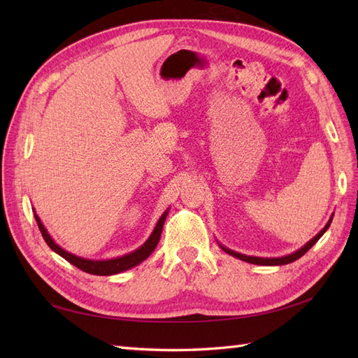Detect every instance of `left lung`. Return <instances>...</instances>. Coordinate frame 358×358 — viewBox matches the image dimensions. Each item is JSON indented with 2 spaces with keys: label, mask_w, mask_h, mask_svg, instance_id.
I'll use <instances>...</instances> for the list:
<instances>
[{
  "label": "left lung",
  "mask_w": 358,
  "mask_h": 358,
  "mask_svg": "<svg viewBox=\"0 0 358 358\" xmlns=\"http://www.w3.org/2000/svg\"><path fill=\"white\" fill-rule=\"evenodd\" d=\"M330 224H331V220L327 222V225L324 227V229L313 237L312 241H309L305 246L303 248H300L297 252H292L291 255H287V257H280V258H258V257H248V255H243V254H239V252H234V251H231V249H227V248H224V246H221L224 251L227 252V254H230V255H233V257H236V258H239V259H243V262H246V263H252V264H259V266H282V264H288V263H292V262H296V259H299L301 255H305L309 249L315 245L318 241H320V237L326 233V230L329 229L330 227Z\"/></svg>",
  "instance_id": "obj_1"
}]
</instances>
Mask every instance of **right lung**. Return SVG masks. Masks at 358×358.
I'll return each mask as SVG.
<instances>
[{
    "label": "right lung",
    "mask_w": 358,
    "mask_h": 358,
    "mask_svg": "<svg viewBox=\"0 0 358 358\" xmlns=\"http://www.w3.org/2000/svg\"><path fill=\"white\" fill-rule=\"evenodd\" d=\"M166 216L167 212L161 216L154 233L150 234L149 239L146 241L145 245L140 246L137 251L131 252V254H127L124 257H119V258H113V259H106V262H95V259H85L80 257H76L67 251H64L62 248H59L55 242L52 241V237L48 234L45 225L40 222V218L36 215V221L38 229L41 231L43 239L46 241V243L50 246L52 251H55L57 254H59L62 258H66L69 263H71L73 266H76L78 268L83 270L86 273H91V275H101V276H109V275H115V273H121L124 270L131 268L134 266H137L138 263H142L143 259H146L152 251L155 249L159 237H161V231H162V225H164L166 221Z\"/></svg>",
    "instance_id": "obj_1"
}]
</instances>
